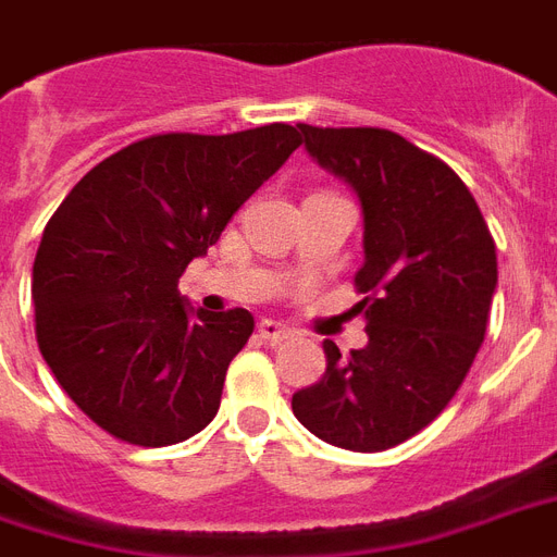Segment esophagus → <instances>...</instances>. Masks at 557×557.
Returning <instances> with one entry per match:
<instances>
[{"mask_svg":"<svg viewBox=\"0 0 557 557\" xmlns=\"http://www.w3.org/2000/svg\"><path fill=\"white\" fill-rule=\"evenodd\" d=\"M257 330H260V338L271 341V344H277V341H288L292 335H295V332L288 330V326H283V323H277V321H260V326H257Z\"/></svg>","mask_w":557,"mask_h":557,"instance_id":"1","label":"esophagus"}]
</instances>
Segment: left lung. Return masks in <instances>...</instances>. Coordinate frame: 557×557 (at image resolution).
<instances>
[{"instance_id":"8db88e82","label":"left lung","mask_w":557,"mask_h":557,"mask_svg":"<svg viewBox=\"0 0 557 557\" xmlns=\"http://www.w3.org/2000/svg\"><path fill=\"white\" fill-rule=\"evenodd\" d=\"M306 152L344 178L364 213V349L297 389L292 410L318 440L387 450L436 419L466 381L485 338L497 253L462 178L431 152L375 126L300 124Z\"/></svg>"}]
</instances>
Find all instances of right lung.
<instances>
[{"mask_svg":"<svg viewBox=\"0 0 557 557\" xmlns=\"http://www.w3.org/2000/svg\"><path fill=\"white\" fill-rule=\"evenodd\" d=\"M297 147L288 124L150 135L91 168L48 219L30 280L39 352L115 440L164 448L216 416L253 318L193 312L178 277Z\"/></svg>","mask_w":557,"mask_h":557,"instance_id":"add662e5","label":"right lung"}]
</instances>
